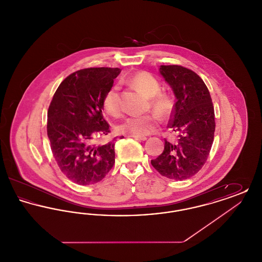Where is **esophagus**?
Masks as SVG:
<instances>
[{"instance_id": "34e87169", "label": "esophagus", "mask_w": 262, "mask_h": 262, "mask_svg": "<svg viewBox=\"0 0 262 262\" xmlns=\"http://www.w3.org/2000/svg\"><path fill=\"white\" fill-rule=\"evenodd\" d=\"M128 137H133V138H135V139L142 140V141H144V140L147 139V137H139V136H128Z\"/></svg>"}]
</instances>
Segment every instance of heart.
Here are the masks:
<instances>
[{
  "mask_svg": "<svg viewBox=\"0 0 262 262\" xmlns=\"http://www.w3.org/2000/svg\"><path fill=\"white\" fill-rule=\"evenodd\" d=\"M129 82L150 98V105L156 112L161 115H168L171 112V99L166 93L160 92L161 84L155 76L147 72H140L132 76ZM102 107L109 116L116 117L120 114L121 107L118 86L114 85L105 93L102 99ZM159 122L160 117L155 113L143 116H129L118 125L117 130L124 135L141 137L152 133Z\"/></svg>",
  "mask_w": 262,
  "mask_h": 262,
  "instance_id": "b5f03b06",
  "label": "heart"
}]
</instances>
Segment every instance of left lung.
<instances>
[{
	"label": "left lung",
	"mask_w": 262,
	"mask_h": 262,
	"mask_svg": "<svg viewBox=\"0 0 262 262\" xmlns=\"http://www.w3.org/2000/svg\"><path fill=\"white\" fill-rule=\"evenodd\" d=\"M160 73L177 99L168 127L178 139H165L162 153L151 164L164 177L183 181L196 174L209 156L215 132L214 107L208 88L191 70L170 64L161 66Z\"/></svg>",
	"instance_id": "obj_1"
}]
</instances>
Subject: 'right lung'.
<instances>
[{"label":"right lung","instance_id":"obj_1","mask_svg":"<svg viewBox=\"0 0 262 262\" xmlns=\"http://www.w3.org/2000/svg\"><path fill=\"white\" fill-rule=\"evenodd\" d=\"M118 68H88L67 76L48 109L47 135L60 170L86 186L100 182L115 164V139L100 144L110 133L102 99L120 75Z\"/></svg>","mask_w":262,"mask_h":262}]
</instances>
